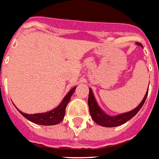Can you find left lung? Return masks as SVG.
Returning a JSON list of instances; mask_svg holds the SVG:
<instances>
[{
    "instance_id": "1",
    "label": "left lung",
    "mask_w": 159,
    "mask_h": 159,
    "mask_svg": "<svg viewBox=\"0 0 159 159\" xmlns=\"http://www.w3.org/2000/svg\"><path fill=\"white\" fill-rule=\"evenodd\" d=\"M138 45L142 46L141 43H136ZM148 89L146 93L145 96H144V99L142 100L139 106L137 107L136 108H134V110L129 111V112H125V113L120 114L118 116H110L107 115L105 112L102 111L99 106L98 105L97 102L95 100L93 94L92 89H89V99H88V104H89V108L90 115L92 116V119L94 120L95 122L98 124L100 125L105 126V127H114V126H118L125 123L126 121L131 119L134 116L137 114V112L140 110L142 106L144 105V102L146 100V98L148 96Z\"/></svg>"
}]
</instances>
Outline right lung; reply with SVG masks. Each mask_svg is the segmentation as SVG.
Segmentation results:
<instances>
[{
	"label": "right lung",
	"instance_id": "right-lung-1",
	"mask_svg": "<svg viewBox=\"0 0 159 159\" xmlns=\"http://www.w3.org/2000/svg\"><path fill=\"white\" fill-rule=\"evenodd\" d=\"M75 88H73L70 91L66 94V96L64 98V99L62 100L59 106L57 107H56L55 109H53L52 111L45 112V113H37V114H29L24 113L19 111L20 113L22 114L25 118H27L28 120L30 121L39 125H57L58 123H60L63 120V118L65 116V113H66V107L67 104L70 100L72 94L75 90Z\"/></svg>",
	"mask_w": 159,
	"mask_h": 159
}]
</instances>
